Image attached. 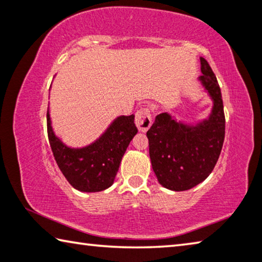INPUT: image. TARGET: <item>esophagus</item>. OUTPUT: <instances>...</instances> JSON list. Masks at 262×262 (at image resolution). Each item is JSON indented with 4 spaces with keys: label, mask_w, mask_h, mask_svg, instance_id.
<instances>
[{
    "label": "esophagus",
    "mask_w": 262,
    "mask_h": 262,
    "mask_svg": "<svg viewBox=\"0 0 262 262\" xmlns=\"http://www.w3.org/2000/svg\"><path fill=\"white\" fill-rule=\"evenodd\" d=\"M135 123L137 127L139 128V131L146 132L152 125V117L150 110H148L147 107L139 108V110L136 112Z\"/></svg>",
    "instance_id": "1"
}]
</instances>
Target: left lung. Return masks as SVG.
Here are the masks:
<instances>
[{
    "label": "left lung",
    "instance_id": "obj_1",
    "mask_svg": "<svg viewBox=\"0 0 262 262\" xmlns=\"http://www.w3.org/2000/svg\"><path fill=\"white\" fill-rule=\"evenodd\" d=\"M198 80L213 105L207 118L195 124L158 115L146 132L152 168L159 184L171 191H186L204 182L214 168L225 138L221 91L210 64L200 57Z\"/></svg>",
    "mask_w": 262,
    "mask_h": 262
}]
</instances>
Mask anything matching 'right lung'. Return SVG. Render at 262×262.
Masks as SVG:
<instances>
[{
  "mask_svg": "<svg viewBox=\"0 0 262 262\" xmlns=\"http://www.w3.org/2000/svg\"><path fill=\"white\" fill-rule=\"evenodd\" d=\"M48 137L59 170L72 187L80 192H99L115 182L119 164L128 144L137 135L135 115L119 116L95 142L70 147L56 136L47 112Z\"/></svg>",
  "mask_w": 262,
  "mask_h": 262,
  "instance_id": "obj_1",
  "label": "right lung"
}]
</instances>
